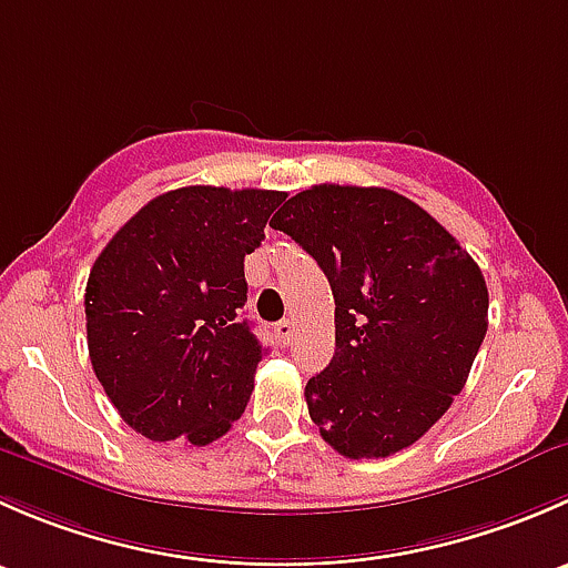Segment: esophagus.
Listing matches in <instances>:
<instances>
[{
  "mask_svg": "<svg viewBox=\"0 0 568 568\" xmlns=\"http://www.w3.org/2000/svg\"><path fill=\"white\" fill-rule=\"evenodd\" d=\"M274 332H277V337H280V341H283V343H291V341H294V332H296V326H294V321H288V318H285V321H280L277 326H274Z\"/></svg>",
  "mask_w": 568,
  "mask_h": 568,
  "instance_id": "34e87169",
  "label": "esophagus"
}]
</instances>
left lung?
Masks as SVG:
<instances>
[{
	"label": "left lung",
	"mask_w": 568,
	"mask_h": 568,
	"mask_svg": "<svg viewBox=\"0 0 568 568\" xmlns=\"http://www.w3.org/2000/svg\"><path fill=\"white\" fill-rule=\"evenodd\" d=\"M316 257L335 296V354L305 387L324 443L385 459L462 393L489 326L478 263L428 211L382 186L321 183L272 220Z\"/></svg>",
	"instance_id": "obj_1"
}]
</instances>
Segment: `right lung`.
Here are the masks:
<instances>
[{
  "label": "right lung",
  "instance_id": "obj_1",
  "mask_svg": "<svg viewBox=\"0 0 568 568\" xmlns=\"http://www.w3.org/2000/svg\"><path fill=\"white\" fill-rule=\"evenodd\" d=\"M283 200L272 189H173L95 257L84 291L90 363L142 437L209 445L242 417L266 354L242 318L244 255Z\"/></svg>",
  "mask_w": 568,
  "mask_h": 568
}]
</instances>
